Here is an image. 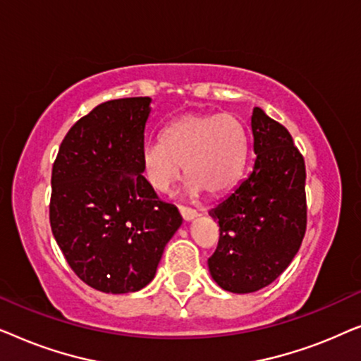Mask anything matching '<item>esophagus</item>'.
Masks as SVG:
<instances>
[{
    "mask_svg": "<svg viewBox=\"0 0 361 361\" xmlns=\"http://www.w3.org/2000/svg\"><path fill=\"white\" fill-rule=\"evenodd\" d=\"M179 212H180L182 219H184L185 221L194 220L195 216H197V210H194V209H187V207H179Z\"/></svg>",
    "mask_w": 361,
    "mask_h": 361,
    "instance_id": "esophagus-1",
    "label": "esophagus"
}]
</instances>
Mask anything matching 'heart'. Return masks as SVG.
<instances>
[{"label": "heart", "instance_id": "heart-1", "mask_svg": "<svg viewBox=\"0 0 361 361\" xmlns=\"http://www.w3.org/2000/svg\"><path fill=\"white\" fill-rule=\"evenodd\" d=\"M248 159V133L233 115H189L171 123L162 140L147 142L142 166L152 189L167 192L179 180L182 164L189 177L185 192L221 194L240 179Z\"/></svg>", "mask_w": 361, "mask_h": 361}]
</instances>
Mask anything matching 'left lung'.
I'll use <instances>...</instances> for the list:
<instances>
[{"instance_id":"left-lung-1","label":"left lung","mask_w":361,"mask_h":361,"mask_svg":"<svg viewBox=\"0 0 361 361\" xmlns=\"http://www.w3.org/2000/svg\"><path fill=\"white\" fill-rule=\"evenodd\" d=\"M251 131L253 169L209 212L220 226L210 274L221 289L236 294L278 279L298 255L307 226L305 164L293 136L258 106Z\"/></svg>"}]
</instances>
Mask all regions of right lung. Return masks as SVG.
Instances as JSON below:
<instances>
[{
  "label": "right lung",
  "instance_id": "add662e5",
  "mask_svg": "<svg viewBox=\"0 0 361 361\" xmlns=\"http://www.w3.org/2000/svg\"><path fill=\"white\" fill-rule=\"evenodd\" d=\"M149 103L133 97L95 106L68 130L52 166L54 238L73 273L102 293L149 284L182 224L142 176Z\"/></svg>",
  "mask_w": 361,
  "mask_h": 361
}]
</instances>
